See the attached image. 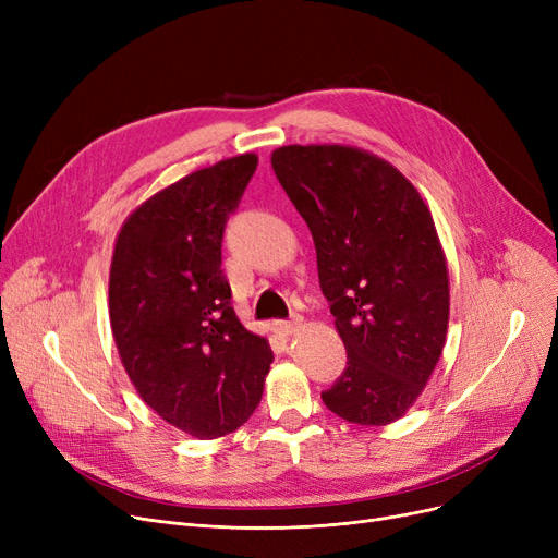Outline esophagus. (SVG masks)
I'll list each match as a JSON object with an SVG mask.
<instances>
[{"mask_svg":"<svg viewBox=\"0 0 558 558\" xmlns=\"http://www.w3.org/2000/svg\"><path fill=\"white\" fill-rule=\"evenodd\" d=\"M299 326H301V316H291V318H287V320H276L274 330H276L278 335H282V337H289Z\"/></svg>","mask_w":558,"mask_h":558,"instance_id":"1","label":"esophagus"}]
</instances>
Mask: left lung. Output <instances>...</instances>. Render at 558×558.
Instances as JSON below:
<instances>
[{
	"instance_id": "obj_1",
	"label": "left lung",
	"mask_w": 558,
	"mask_h": 558,
	"mask_svg": "<svg viewBox=\"0 0 558 558\" xmlns=\"http://www.w3.org/2000/svg\"><path fill=\"white\" fill-rule=\"evenodd\" d=\"M271 167L312 232L348 355L320 398L348 423L389 425L421 396L446 343L450 287L434 219L393 165L353 146H280Z\"/></svg>"
}]
</instances>
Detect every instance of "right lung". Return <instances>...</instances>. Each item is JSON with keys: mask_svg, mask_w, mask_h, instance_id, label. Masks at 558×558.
Returning a JSON list of instances; mask_svg holds the SVG:
<instances>
[{"mask_svg": "<svg viewBox=\"0 0 558 558\" xmlns=\"http://www.w3.org/2000/svg\"><path fill=\"white\" fill-rule=\"evenodd\" d=\"M257 156L198 169L126 219L110 264V328L142 400L196 438L242 427L259 404L274 353L232 310L221 269L228 217Z\"/></svg>", "mask_w": 558, "mask_h": 558, "instance_id": "right-lung-1", "label": "right lung"}]
</instances>
